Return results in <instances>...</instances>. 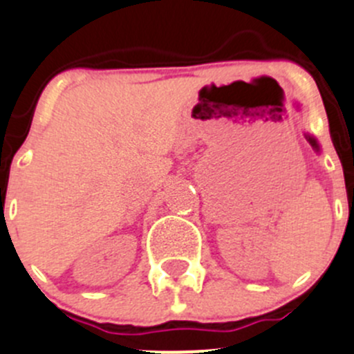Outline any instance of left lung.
<instances>
[{"instance_id":"1","label":"left lung","mask_w":354,"mask_h":354,"mask_svg":"<svg viewBox=\"0 0 354 354\" xmlns=\"http://www.w3.org/2000/svg\"><path fill=\"white\" fill-rule=\"evenodd\" d=\"M308 142L311 143V147H313V149L318 150V145H317V142H315V138H311V136H308Z\"/></svg>"}]
</instances>
